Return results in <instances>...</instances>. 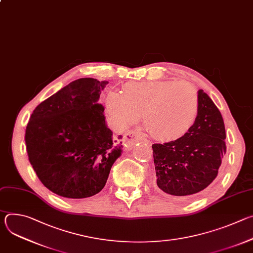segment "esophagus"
Returning <instances> with one entry per match:
<instances>
[{
  "instance_id": "34e87169",
  "label": "esophagus",
  "mask_w": 253,
  "mask_h": 253,
  "mask_svg": "<svg viewBox=\"0 0 253 253\" xmlns=\"http://www.w3.org/2000/svg\"><path fill=\"white\" fill-rule=\"evenodd\" d=\"M141 140H143L142 135L139 132L135 131V130H128V131L125 132V134L123 136L124 143H126L129 147L133 146L135 143H137Z\"/></svg>"
}]
</instances>
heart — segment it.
Instances as JSON below:
<instances>
[{
	"label": "heart",
	"instance_id": "b5f03b06",
	"mask_svg": "<svg viewBox=\"0 0 253 253\" xmlns=\"http://www.w3.org/2000/svg\"><path fill=\"white\" fill-rule=\"evenodd\" d=\"M198 94L189 83L153 81L124 86L122 96L110 93L109 112L122 124H130L143 115L144 128L158 141L182 138L194 125L198 114Z\"/></svg>",
	"mask_w": 253,
	"mask_h": 253
}]
</instances>
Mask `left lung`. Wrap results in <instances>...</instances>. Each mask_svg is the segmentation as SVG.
Returning <instances> with one entry per match:
<instances>
[{
    "label": "left lung",
    "mask_w": 253,
    "mask_h": 253,
    "mask_svg": "<svg viewBox=\"0 0 253 253\" xmlns=\"http://www.w3.org/2000/svg\"><path fill=\"white\" fill-rule=\"evenodd\" d=\"M198 101L196 121L186 135L152 145L156 187L175 197L205 189L217 176L226 153L220 111L203 90L198 91Z\"/></svg>",
    "instance_id": "1"
}]
</instances>
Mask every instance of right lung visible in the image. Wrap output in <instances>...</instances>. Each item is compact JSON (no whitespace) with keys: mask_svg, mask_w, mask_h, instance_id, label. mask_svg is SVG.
I'll return each mask as SVG.
<instances>
[{"mask_svg":"<svg viewBox=\"0 0 253 253\" xmlns=\"http://www.w3.org/2000/svg\"><path fill=\"white\" fill-rule=\"evenodd\" d=\"M108 81L81 78L35 108L25 141L29 161L41 182L67 198L99 193L121 155L122 145L107 127L99 103Z\"/></svg>","mask_w":253,"mask_h":253,"instance_id":"obj_1","label":"right lung"}]
</instances>
